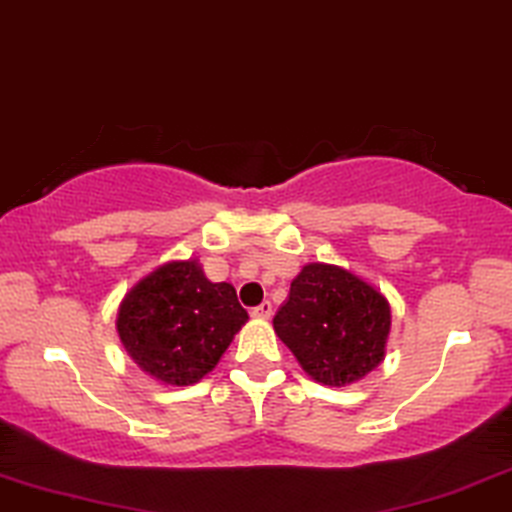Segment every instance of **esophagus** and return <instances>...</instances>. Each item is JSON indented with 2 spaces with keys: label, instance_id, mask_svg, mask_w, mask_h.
<instances>
[{
  "label": "esophagus",
  "instance_id": "34e87169",
  "mask_svg": "<svg viewBox=\"0 0 512 512\" xmlns=\"http://www.w3.org/2000/svg\"><path fill=\"white\" fill-rule=\"evenodd\" d=\"M271 313H274V306H271V302H262L260 306H255V309H252V318L269 320Z\"/></svg>",
  "mask_w": 512,
  "mask_h": 512
}]
</instances>
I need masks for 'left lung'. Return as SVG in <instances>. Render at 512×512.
<instances>
[{"label": "left lung", "instance_id": "left-lung-1", "mask_svg": "<svg viewBox=\"0 0 512 512\" xmlns=\"http://www.w3.org/2000/svg\"><path fill=\"white\" fill-rule=\"evenodd\" d=\"M274 330L313 381L342 388L384 360L391 306L353 271L311 262L290 283Z\"/></svg>", "mask_w": 512, "mask_h": 512}]
</instances>
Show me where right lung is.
<instances>
[{
    "label": "right lung",
    "instance_id": "right-lung-1",
    "mask_svg": "<svg viewBox=\"0 0 512 512\" xmlns=\"http://www.w3.org/2000/svg\"><path fill=\"white\" fill-rule=\"evenodd\" d=\"M248 323L231 283H213L199 260H173L140 278L117 313L121 344L135 365L166 386H192L220 363Z\"/></svg>",
    "mask_w": 512,
    "mask_h": 512
}]
</instances>
